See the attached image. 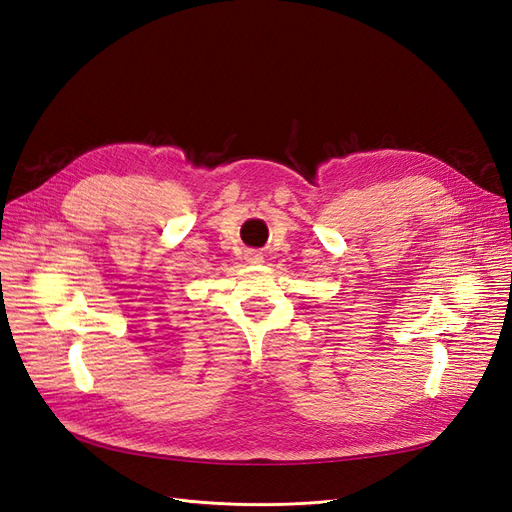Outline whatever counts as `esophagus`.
<instances>
[{
  "label": "esophagus",
  "instance_id": "esophagus-1",
  "mask_svg": "<svg viewBox=\"0 0 512 512\" xmlns=\"http://www.w3.org/2000/svg\"><path fill=\"white\" fill-rule=\"evenodd\" d=\"M247 262H262V256L258 252H247Z\"/></svg>",
  "mask_w": 512,
  "mask_h": 512
}]
</instances>
